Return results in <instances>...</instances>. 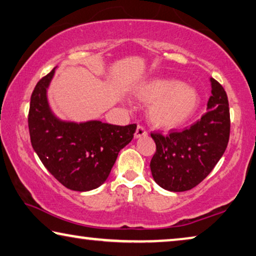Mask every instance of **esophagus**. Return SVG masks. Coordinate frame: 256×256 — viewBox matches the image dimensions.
I'll use <instances>...</instances> for the list:
<instances>
[{"mask_svg":"<svg viewBox=\"0 0 256 256\" xmlns=\"http://www.w3.org/2000/svg\"><path fill=\"white\" fill-rule=\"evenodd\" d=\"M147 136V130L144 126H142V125H138L136 126V131L134 133V136L136 138H140V136Z\"/></svg>","mask_w":256,"mask_h":256,"instance_id":"esophagus-1","label":"esophagus"}]
</instances>
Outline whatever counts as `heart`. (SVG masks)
<instances>
[{
  "mask_svg": "<svg viewBox=\"0 0 256 256\" xmlns=\"http://www.w3.org/2000/svg\"><path fill=\"white\" fill-rule=\"evenodd\" d=\"M136 94L141 100L152 101L148 110L150 120L163 128L184 125L199 104L196 90L176 79H150L141 84Z\"/></svg>",
  "mask_w": 256,
  "mask_h": 256,
  "instance_id": "obj_1",
  "label": "heart"
}]
</instances>
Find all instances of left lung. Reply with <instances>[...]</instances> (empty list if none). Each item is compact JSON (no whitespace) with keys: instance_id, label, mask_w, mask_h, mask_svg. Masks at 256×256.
<instances>
[{"instance_id":"obj_1","label":"left lung","mask_w":256,"mask_h":256,"mask_svg":"<svg viewBox=\"0 0 256 256\" xmlns=\"http://www.w3.org/2000/svg\"><path fill=\"white\" fill-rule=\"evenodd\" d=\"M207 112L182 131H156L150 136L156 152L150 161L154 180L171 192L199 185L226 152L230 138V109L226 90L214 78Z\"/></svg>"}]
</instances>
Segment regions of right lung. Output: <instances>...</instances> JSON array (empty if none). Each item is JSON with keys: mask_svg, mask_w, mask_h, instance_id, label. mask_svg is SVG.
<instances>
[{"mask_svg": "<svg viewBox=\"0 0 256 256\" xmlns=\"http://www.w3.org/2000/svg\"><path fill=\"white\" fill-rule=\"evenodd\" d=\"M55 68L41 78L30 95L28 131L33 150L49 172L72 190L85 192L108 178L118 152L132 140L136 124L125 126L92 120L60 122L47 102Z\"/></svg>", "mask_w": 256, "mask_h": 256, "instance_id": "1", "label": "right lung"}]
</instances>
